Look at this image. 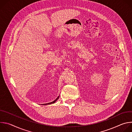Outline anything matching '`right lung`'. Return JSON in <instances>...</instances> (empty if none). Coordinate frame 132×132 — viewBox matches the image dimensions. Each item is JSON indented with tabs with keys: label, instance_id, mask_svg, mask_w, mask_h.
<instances>
[{
	"label": "right lung",
	"instance_id": "obj_1",
	"mask_svg": "<svg viewBox=\"0 0 132 132\" xmlns=\"http://www.w3.org/2000/svg\"><path fill=\"white\" fill-rule=\"evenodd\" d=\"M59 98V96L56 98V99H55L54 101H53V102H50V103H45V104H42L43 105H47V104H52V103H54L56 101H57V100Z\"/></svg>",
	"mask_w": 132,
	"mask_h": 132
}]
</instances>
